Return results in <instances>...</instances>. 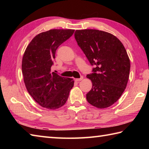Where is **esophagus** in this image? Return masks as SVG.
Instances as JSON below:
<instances>
[{"instance_id":"34e87169","label":"esophagus","mask_w":149,"mask_h":149,"mask_svg":"<svg viewBox=\"0 0 149 149\" xmlns=\"http://www.w3.org/2000/svg\"><path fill=\"white\" fill-rule=\"evenodd\" d=\"M83 79V76H81L80 78H79V79H75V81H76V82H78V81H82Z\"/></svg>"}]
</instances>
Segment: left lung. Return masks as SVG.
<instances>
[{"label": "left lung", "mask_w": 149, "mask_h": 149, "mask_svg": "<svg viewBox=\"0 0 149 149\" xmlns=\"http://www.w3.org/2000/svg\"><path fill=\"white\" fill-rule=\"evenodd\" d=\"M74 36L95 67L93 73L87 75L92 82L87 101L99 109L108 107L120 99L127 86L131 65L125 47L116 36L102 31L76 30Z\"/></svg>", "instance_id": "1"}]
</instances>
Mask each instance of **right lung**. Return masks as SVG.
<instances>
[{"label":"right lung","mask_w":149,"mask_h":149,"mask_svg":"<svg viewBox=\"0 0 149 149\" xmlns=\"http://www.w3.org/2000/svg\"><path fill=\"white\" fill-rule=\"evenodd\" d=\"M74 29H51L36 35L27 47L22 70L26 87L36 102L49 109L63 106L74 86L73 79L50 72L56 51Z\"/></svg>","instance_id":"1"}]
</instances>
